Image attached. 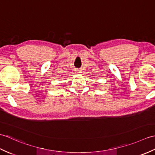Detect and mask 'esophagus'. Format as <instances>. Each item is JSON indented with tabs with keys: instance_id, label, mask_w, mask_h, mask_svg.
<instances>
[{
	"instance_id": "1",
	"label": "esophagus",
	"mask_w": 155,
	"mask_h": 155,
	"mask_svg": "<svg viewBox=\"0 0 155 155\" xmlns=\"http://www.w3.org/2000/svg\"><path fill=\"white\" fill-rule=\"evenodd\" d=\"M75 72H76V73H77V74H80L82 72V71L81 70H78V69H77V70L75 71Z\"/></svg>"
}]
</instances>
